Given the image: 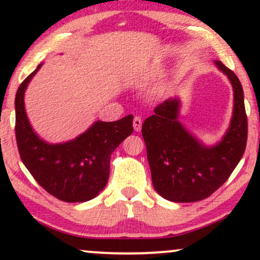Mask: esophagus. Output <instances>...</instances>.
Instances as JSON below:
<instances>
[{"instance_id":"34e87169","label":"esophagus","mask_w":260,"mask_h":260,"mask_svg":"<svg viewBox=\"0 0 260 260\" xmlns=\"http://www.w3.org/2000/svg\"><path fill=\"white\" fill-rule=\"evenodd\" d=\"M133 128L136 132H139L142 129V118L137 117V116L133 118Z\"/></svg>"}]
</instances>
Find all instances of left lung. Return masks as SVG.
<instances>
[{
    "label": "left lung",
    "instance_id": "left-lung-1",
    "mask_svg": "<svg viewBox=\"0 0 260 260\" xmlns=\"http://www.w3.org/2000/svg\"><path fill=\"white\" fill-rule=\"evenodd\" d=\"M215 66L228 77L234 90L230 126L216 144L205 145L180 121L181 100L170 98L155 107L144 121L142 134L155 190L175 203L208 198L232 174L247 144V116L243 89L237 76L222 62Z\"/></svg>",
    "mask_w": 260,
    "mask_h": 260
}]
</instances>
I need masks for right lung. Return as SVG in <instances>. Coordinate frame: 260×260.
<instances>
[{
    "label": "right lung",
    "mask_w": 260,
    "mask_h": 260,
    "mask_svg": "<svg viewBox=\"0 0 260 260\" xmlns=\"http://www.w3.org/2000/svg\"><path fill=\"white\" fill-rule=\"evenodd\" d=\"M41 66L19 85L16 94V138L20 159L50 194L67 203L88 202L105 188L111 154L132 134L133 116L115 122L95 121L68 142H46L31 127L24 105L26 88Z\"/></svg>",
    "instance_id": "obj_1"
}]
</instances>
